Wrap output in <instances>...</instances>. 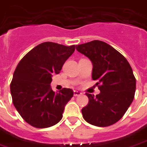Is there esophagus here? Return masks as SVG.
<instances>
[{"label":"esophagus","mask_w":147,"mask_h":147,"mask_svg":"<svg viewBox=\"0 0 147 147\" xmlns=\"http://www.w3.org/2000/svg\"><path fill=\"white\" fill-rule=\"evenodd\" d=\"M81 95V92H78V91H74V96L75 97H77V96H80Z\"/></svg>","instance_id":"1"}]
</instances>
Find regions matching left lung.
Returning <instances> with one entry per match:
<instances>
[{
    "label": "left lung",
    "instance_id": "left-lung-1",
    "mask_svg": "<svg viewBox=\"0 0 147 147\" xmlns=\"http://www.w3.org/2000/svg\"><path fill=\"white\" fill-rule=\"evenodd\" d=\"M76 49L89 58L93 65L92 78L98 81L100 93H87L88 103L81 113L88 123L108 127L124 116L133 101L136 81L130 64L112 46L101 40L76 45Z\"/></svg>",
    "mask_w": 147,
    "mask_h": 147
}]
</instances>
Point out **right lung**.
<instances>
[{
	"label": "right lung",
	"mask_w": 147,
	"mask_h": 147,
	"mask_svg": "<svg viewBox=\"0 0 147 147\" xmlns=\"http://www.w3.org/2000/svg\"><path fill=\"white\" fill-rule=\"evenodd\" d=\"M75 45L40 44L18 63L10 84L15 107L26 122L34 128L53 126L63 117L64 107L74 96L70 88L59 92L51 88V76L59 74Z\"/></svg>",
	"instance_id": "obj_1"
}]
</instances>
